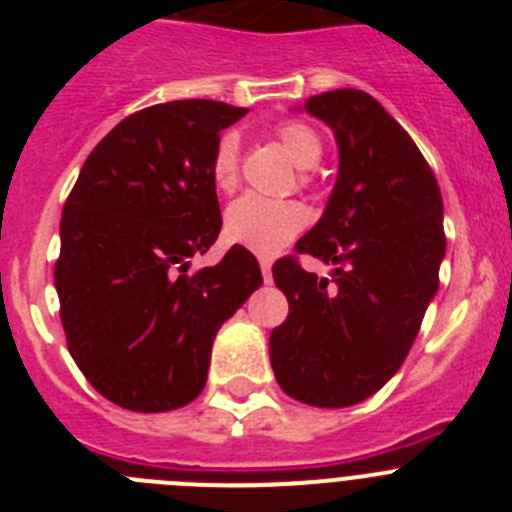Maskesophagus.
I'll return each instance as SVG.
<instances>
[{
  "mask_svg": "<svg viewBox=\"0 0 512 512\" xmlns=\"http://www.w3.org/2000/svg\"><path fill=\"white\" fill-rule=\"evenodd\" d=\"M261 274H264V279L269 282L271 279V261L269 259H261Z\"/></svg>",
  "mask_w": 512,
  "mask_h": 512,
  "instance_id": "1",
  "label": "esophagus"
}]
</instances>
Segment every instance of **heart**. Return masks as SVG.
<instances>
[{"mask_svg": "<svg viewBox=\"0 0 512 512\" xmlns=\"http://www.w3.org/2000/svg\"><path fill=\"white\" fill-rule=\"evenodd\" d=\"M282 146L297 166L310 169L323 156V140L315 130L300 120H287L277 130ZM241 171V140L235 133L217 138L210 161V176L220 192H230L238 184ZM307 225L305 207L297 202L264 200L259 194H246L235 200L225 212V235L230 243L248 248L259 256H274L282 251Z\"/></svg>", "mask_w": 512, "mask_h": 512, "instance_id": "1", "label": "heart"}]
</instances>
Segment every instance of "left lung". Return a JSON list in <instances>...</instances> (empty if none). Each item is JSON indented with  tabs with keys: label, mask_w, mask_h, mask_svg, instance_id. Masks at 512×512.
Segmentation results:
<instances>
[{
	"label": "left lung",
	"mask_w": 512,
	"mask_h": 512,
	"mask_svg": "<svg viewBox=\"0 0 512 512\" xmlns=\"http://www.w3.org/2000/svg\"><path fill=\"white\" fill-rule=\"evenodd\" d=\"M302 110L336 135L338 176L295 251L333 266V284L295 259L274 264L289 315L271 330V369L289 397L348 408L395 377L436 297L443 200L413 138L372 94L336 89Z\"/></svg>",
	"instance_id": "left-lung-1"
}]
</instances>
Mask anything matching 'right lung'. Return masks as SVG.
Wrapping results in <instances>:
<instances>
[{
    "instance_id": "1",
    "label": "right lung",
    "mask_w": 512,
    "mask_h": 512,
    "mask_svg": "<svg viewBox=\"0 0 512 512\" xmlns=\"http://www.w3.org/2000/svg\"><path fill=\"white\" fill-rule=\"evenodd\" d=\"M246 115L212 99L153 104L89 153L63 205L56 292L81 374L133 413L184 408L205 390L212 341L264 284L233 246L189 274L223 228L210 161Z\"/></svg>"
}]
</instances>
